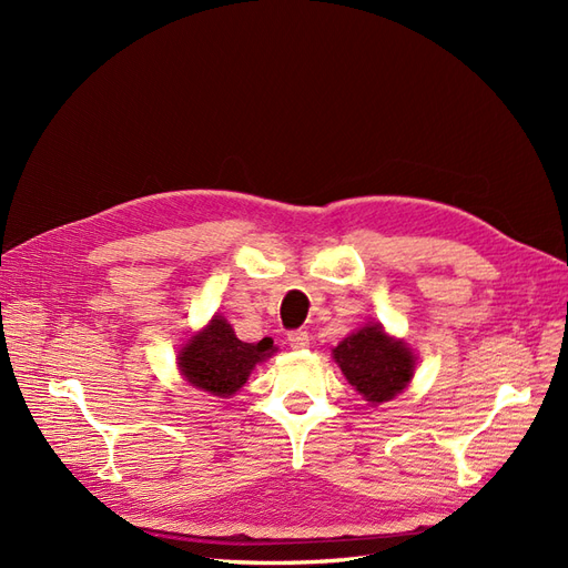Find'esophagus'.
I'll use <instances>...</instances> for the list:
<instances>
[{"mask_svg": "<svg viewBox=\"0 0 568 568\" xmlns=\"http://www.w3.org/2000/svg\"><path fill=\"white\" fill-rule=\"evenodd\" d=\"M288 346L296 348V351H303V348H311V334L303 332V329H296L288 334Z\"/></svg>", "mask_w": 568, "mask_h": 568, "instance_id": "1", "label": "esophagus"}]
</instances>
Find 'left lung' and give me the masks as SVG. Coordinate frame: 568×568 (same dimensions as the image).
<instances>
[{
  "label": "left lung",
  "mask_w": 568,
  "mask_h": 568,
  "mask_svg": "<svg viewBox=\"0 0 568 568\" xmlns=\"http://www.w3.org/2000/svg\"><path fill=\"white\" fill-rule=\"evenodd\" d=\"M343 376L369 403L395 398L415 376L417 357L405 341L393 338L382 324H365L334 348Z\"/></svg>",
  "instance_id": "8db88e82"
}]
</instances>
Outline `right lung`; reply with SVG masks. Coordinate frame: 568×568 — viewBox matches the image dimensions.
<instances>
[{
  "mask_svg": "<svg viewBox=\"0 0 568 568\" xmlns=\"http://www.w3.org/2000/svg\"><path fill=\"white\" fill-rule=\"evenodd\" d=\"M272 353L274 346L270 338L261 343L239 341L227 320L215 315L180 351L178 367L192 386L227 398L248 382L253 367L265 363Z\"/></svg>",
  "mask_w": 568,
  "mask_h": 568,
  "instance_id": "obj_1",
  "label": "right lung"
}]
</instances>
